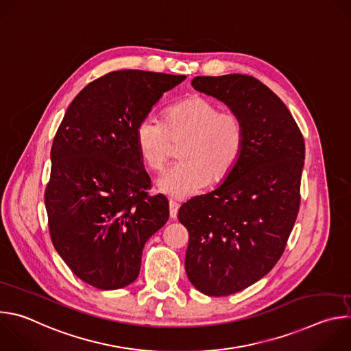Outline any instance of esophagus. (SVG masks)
Here are the masks:
<instances>
[{
    "instance_id": "obj_1",
    "label": "esophagus",
    "mask_w": 351,
    "mask_h": 351,
    "mask_svg": "<svg viewBox=\"0 0 351 351\" xmlns=\"http://www.w3.org/2000/svg\"><path fill=\"white\" fill-rule=\"evenodd\" d=\"M178 210H179V204L176 202H173V199H169V215L172 219L176 218Z\"/></svg>"
}]
</instances>
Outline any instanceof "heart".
Listing matches in <instances>:
<instances>
[{
    "instance_id": "obj_1",
    "label": "heart",
    "mask_w": 351,
    "mask_h": 351,
    "mask_svg": "<svg viewBox=\"0 0 351 351\" xmlns=\"http://www.w3.org/2000/svg\"><path fill=\"white\" fill-rule=\"evenodd\" d=\"M141 161L152 171H161L180 143L178 158L157 179V189L173 198H187L210 183H219L236 167L244 144L241 118L221 111L210 99L194 95L171 107L164 122L143 118L134 130Z\"/></svg>"
}]
</instances>
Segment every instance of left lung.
Instances as JSON below:
<instances>
[{"mask_svg":"<svg viewBox=\"0 0 351 351\" xmlns=\"http://www.w3.org/2000/svg\"><path fill=\"white\" fill-rule=\"evenodd\" d=\"M191 86L221 99L244 126L241 156L225 182L178 214L189 232V280L221 297L256 283L282 257L300 208L306 147L287 107L258 79L197 76Z\"/></svg>","mask_w":351,"mask_h":351,"instance_id":"8db88e82","label":"left lung"}]
</instances>
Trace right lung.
I'll list each match as a JSON object with an SVG mask.
<instances>
[{
  "label": "right lung",
  "instance_id": "add662e5",
  "mask_svg": "<svg viewBox=\"0 0 351 351\" xmlns=\"http://www.w3.org/2000/svg\"><path fill=\"white\" fill-rule=\"evenodd\" d=\"M184 79L110 72L75 97L56 133L44 191L49 236L71 271L97 289L134 282L145 241L169 218L167 197L147 193L152 180L134 130L162 94Z\"/></svg>",
  "mask_w": 351,
  "mask_h": 351
}]
</instances>
